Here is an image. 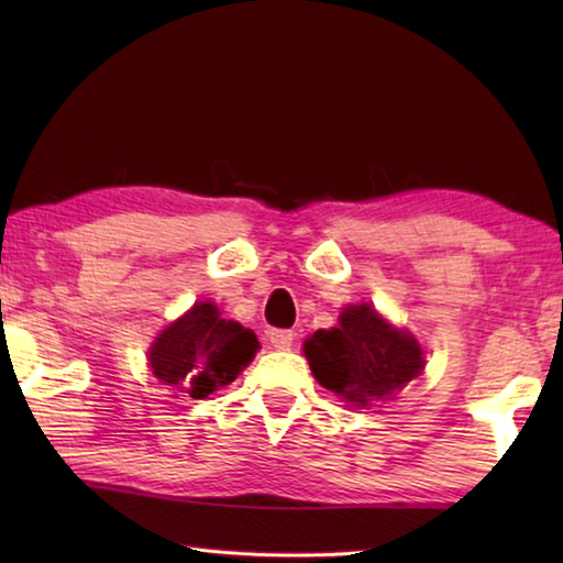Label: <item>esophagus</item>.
Listing matches in <instances>:
<instances>
[{
    "instance_id": "34e87169",
    "label": "esophagus",
    "mask_w": 563,
    "mask_h": 563,
    "mask_svg": "<svg viewBox=\"0 0 563 563\" xmlns=\"http://www.w3.org/2000/svg\"><path fill=\"white\" fill-rule=\"evenodd\" d=\"M295 340L292 330H271V342L275 350H290Z\"/></svg>"
}]
</instances>
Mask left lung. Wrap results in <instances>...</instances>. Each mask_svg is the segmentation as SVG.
<instances>
[{
	"label": "left lung",
	"mask_w": 563,
	"mask_h": 563,
	"mask_svg": "<svg viewBox=\"0 0 563 563\" xmlns=\"http://www.w3.org/2000/svg\"><path fill=\"white\" fill-rule=\"evenodd\" d=\"M318 383L355 405H369L405 387L422 373V347L395 330L369 305H350L340 325L318 330L305 342Z\"/></svg>",
	"instance_id": "left-lung-1"
}]
</instances>
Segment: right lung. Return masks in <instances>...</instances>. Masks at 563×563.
Listing matches in <instances>:
<instances>
[{
	"instance_id": "1",
	"label": "right lung",
	"mask_w": 563,
	"mask_h": 563,
	"mask_svg": "<svg viewBox=\"0 0 563 563\" xmlns=\"http://www.w3.org/2000/svg\"><path fill=\"white\" fill-rule=\"evenodd\" d=\"M258 350L253 330L221 318L213 302H196L188 316L161 332L148 360L161 383L203 399L231 385Z\"/></svg>"
}]
</instances>
